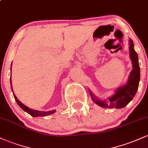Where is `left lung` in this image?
I'll return each mask as SVG.
<instances>
[{"instance_id": "8db88e82", "label": "left lung", "mask_w": 148, "mask_h": 148, "mask_svg": "<svg viewBox=\"0 0 148 148\" xmlns=\"http://www.w3.org/2000/svg\"><path fill=\"white\" fill-rule=\"evenodd\" d=\"M130 53L133 69L130 72L126 85L118 88L115 94L108 98V99H100L90 90L92 99L98 106L108 108H121L126 106L133 99L138 90L140 81V67L138 54L134 50V42L131 39L130 40Z\"/></svg>"}]
</instances>
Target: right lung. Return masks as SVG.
<instances>
[{"label":"right lung","instance_id":"obj_1","mask_svg":"<svg viewBox=\"0 0 148 148\" xmlns=\"http://www.w3.org/2000/svg\"><path fill=\"white\" fill-rule=\"evenodd\" d=\"M11 73H12V64H11ZM10 84H11V88H12V91L13 92V89H12V79L11 78H10ZM13 95H14V99L16 100V103H18V105L23 110V111L27 112L28 113H29L30 115H32V116L33 117H38V116H47V115H51V114H53V113H54L56 112V111H37V110H33V109H31V108H28V106H25L23 103H22L21 101H19L17 99V97H16V95H14V93L13 92Z\"/></svg>","mask_w":148,"mask_h":148}]
</instances>
